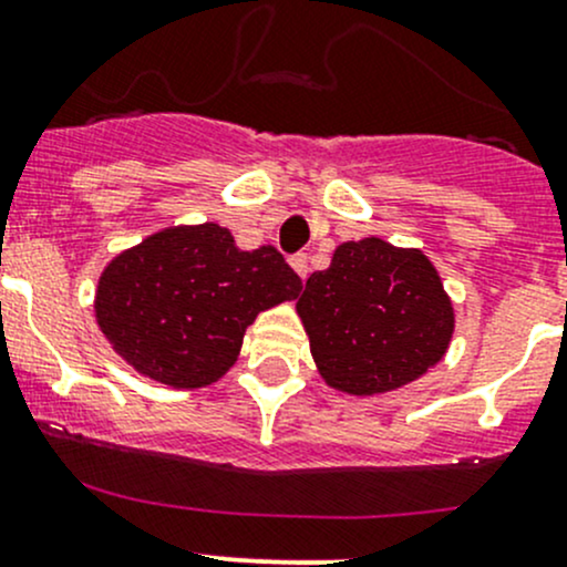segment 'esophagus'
Returning <instances> with one entry per match:
<instances>
[{
  "instance_id": "obj_1",
  "label": "esophagus",
  "mask_w": 567,
  "mask_h": 567,
  "mask_svg": "<svg viewBox=\"0 0 567 567\" xmlns=\"http://www.w3.org/2000/svg\"><path fill=\"white\" fill-rule=\"evenodd\" d=\"M289 265L295 267L297 276H300L302 281H306V278H308V254H295V257L289 259Z\"/></svg>"
}]
</instances>
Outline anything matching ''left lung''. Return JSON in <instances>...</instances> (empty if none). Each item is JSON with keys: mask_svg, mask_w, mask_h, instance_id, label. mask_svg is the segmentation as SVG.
<instances>
[{"mask_svg": "<svg viewBox=\"0 0 567 567\" xmlns=\"http://www.w3.org/2000/svg\"><path fill=\"white\" fill-rule=\"evenodd\" d=\"M319 373L340 392H392L446 354L454 310L422 251L343 243L297 300Z\"/></svg>", "mask_w": 567, "mask_h": 567, "instance_id": "left-lung-1", "label": "left lung"}]
</instances>
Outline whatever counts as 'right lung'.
Listing matches in <instances>:
<instances>
[{"label": "right lung", "mask_w": 567, "mask_h": 567, "mask_svg": "<svg viewBox=\"0 0 567 567\" xmlns=\"http://www.w3.org/2000/svg\"><path fill=\"white\" fill-rule=\"evenodd\" d=\"M302 281L272 246L240 251L218 224L175 227L118 254L96 286V321L113 349L175 389L218 381L246 327Z\"/></svg>", "instance_id": "1"}]
</instances>
